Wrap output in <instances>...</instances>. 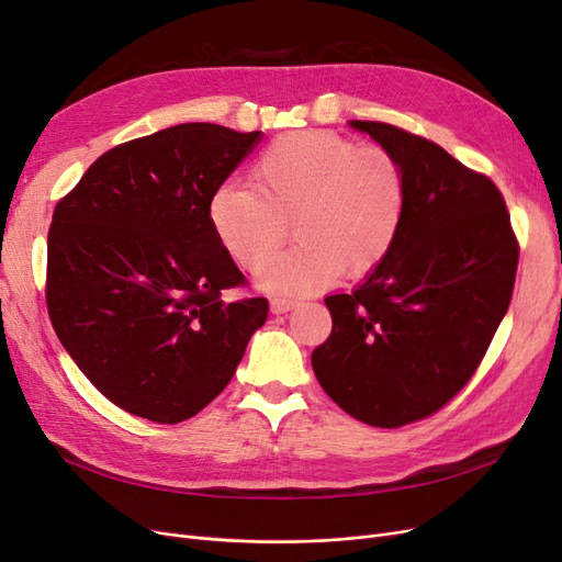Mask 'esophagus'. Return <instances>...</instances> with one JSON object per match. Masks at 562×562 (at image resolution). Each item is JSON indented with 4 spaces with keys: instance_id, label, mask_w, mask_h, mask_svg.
<instances>
[{
    "instance_id": "34e87169",
    "label": "esophagus",
    "mask_w": 562,
    "mask_h": 562,
    "mask_svg": "<svg viewBox=\"0 0 562 562\" xmlns=\"http://www.w3.org/2000/svg\"><path fill=\"white\" fill-rule=\"evenodd\" d=\"M271 312L274 314H285V312H291L293 307H295V300H291V297H271Z\"/></svg>"
}]
</instances>
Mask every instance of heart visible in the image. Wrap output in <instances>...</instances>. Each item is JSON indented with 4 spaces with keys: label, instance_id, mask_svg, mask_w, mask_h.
Here are the masks:
<instances>
[{
    "label": "heart",
    "instance_id": "1",
    "mask_svg": "<svg viewBox=\"0 0 562 562\" xmlns=\"http://www.w3.org/2000/svg\"><path fill=\"white\" fill-rule=\"evenodd\" d=\"M407 203L405 173L382 147H356L326 131H297L271 143L250 187L227 184L211 196L209 217L220 246L255 269L294 220L299 244L258 274L265 291L302 293L339 274L361 279L394 248Z\"/></svg>",
    "mask_w": 562,
    "mask_h": 562
}]
</instances>
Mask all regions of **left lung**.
Returning a JSON list of instances; mask_svg holds the SVG:
<instances>
[{
  "instance_id": "1",
  "label": "left lung",
  "mask_w": 562,
  "mask_h": 562,
  "mask_svg": "<svg viewBox=\"0 0 562 562\" xmlns=\"http://www.w3.org/2000/svg\"><path fill=\"white\" fill-rule=\"evenodd\" d=\"M394 155L407 203L386 260L328 295L333 333L312 353L323 391L359 422L396 429L448 405L479 370L512 304L520 246L499 187L384 122H351Z\"/></svg>"
}]
</instances>
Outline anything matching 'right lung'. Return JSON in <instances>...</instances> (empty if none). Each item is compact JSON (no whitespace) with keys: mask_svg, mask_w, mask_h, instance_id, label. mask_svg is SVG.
<instances>
[{"mask_svg":"<svg viewBox=\"0 0 562 562\" xmlns=\"http://www.w3.org/2000/svg\"><path fill=\"white\" fill-rule=\"evenodd\" d=\"M262 133L180 124L98 157L54 211L46 310L65 351L122 411L178 424L241 363L267 297L211 227V196Z\"/></svg>","mask_w":562,"mask_h":562,"instance_id":"right-lung-1","label":"right lung"}]
</instances>
